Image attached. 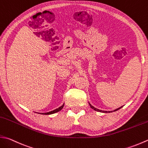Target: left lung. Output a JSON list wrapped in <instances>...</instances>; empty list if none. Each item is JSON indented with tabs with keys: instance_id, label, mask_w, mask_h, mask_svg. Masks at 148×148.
I'll use <instances>...</instances> for the list:
<instances>
[{
	"instance_id": "1",
	"label": "left lung",
	"mask_w": 148,
	"mask_h": 148,
	"mask_svg": "<svg viewBox=\"0 0 148 148\" xmlns=\"http://www.w3.org/2000/svg\"><path fill=\"white\" fill-rule=\"evenodd\" d=\"M89 105H90V106L91 107V108H92L93 110H94L95 111H97V112H103V113H110V112H115V111H117V110H119L120 108H122V107L123 106H121V107H119V108H117V109H115V110H113V111H103V110H99V109H97V108H95L94 106H93L92 105H91V104L89 103Z\"/></svg>"
}]
</instances>
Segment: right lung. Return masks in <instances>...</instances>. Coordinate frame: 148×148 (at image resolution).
Returning a JSON list of instances; mask_svg holds the SVG:
<instances>
[{
    "mask_svg": "<svg viewBox=\"0 0 148 148\" xmlns=\"http://www.w3.org/2000/svg\"><path fill=\"white\" fill-rule=\"evenodd\" d=\"M63 106H64V103L63 104L62 106H60L58 108H56L53 111H51V112H46V113H38V114H42V115H50V114H55V113H56L60 111L61 110H62L63 108ZM37 113V112H36Z\"/></svg>",
    "mask_w": 148,
    "mask_h": 148,
    "instance_id": "obj_1",
    "label": "right lung"
}]
</instances>
